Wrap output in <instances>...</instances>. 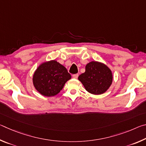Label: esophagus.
Returning <instances> with one entry per match:
<instances>
[{"label": "esophagus", "instance_id": "obj_1", "mask_svg": "<svg viewBox=\"0 0 146 146\" xmlns=\"http://www.w3.org/2000/svg\"><path fill=\"white\" fill-rule=\"evenodd\" d=\"M78 76V74H75V75H73V77L74 78H77Z\"/></svg>", "mask_w": 146, "mask_h": 146}]
</instances>
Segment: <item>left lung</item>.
I'll return each instance as SVG.
<instances>
[{"label": "left lung", "mask_w": 146, "mask_h": 146, "mask_svg": "<svg viewBox=\"0 0 146 146\" xmlns=\"http://www.w3.org/2000/svg\"><path fill=\"white\" fill-rule=\"evenodd\" d=\"M78 78L89 93L100 95L105 93L111 85L113 74L106 64L92 61L86 66V71Z\"/></svg>", "instance_id": "1"}]
</instances>
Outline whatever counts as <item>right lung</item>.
<instances>
[{"label":"right lung","mask_w":146,"mask_h":146,"mask_svg":"<svg viewBox=\"0 0 146 146\" xmlns=\"http://www.w3.org/2000/svg\"><path fill=\"white\" fill-rule=\"evenodd\" d=\"M71 78L64 66L55 60L41 64L33 76L34 87L45 97H53L62 90Z\"/></svg>","instance_id":"add662e5"}]
</instances>
